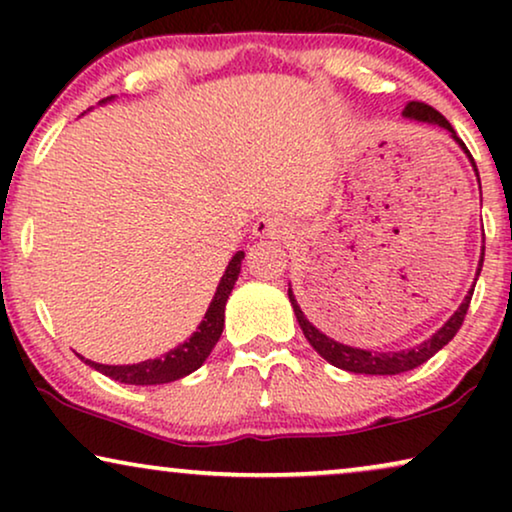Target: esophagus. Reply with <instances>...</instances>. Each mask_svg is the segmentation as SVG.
I'll return each mask as SVG.
<instances>
[{"label":"esophagus","instance_id":"obj_1","mask_svg":"<svg viewBox=\"0 0 512 512\" xmlns=\"http://www.w3.org/2000/svg\"><path fill=\"white\" fill-rule=\"evenodd\" d=\"M291 223L284 219L282 214H263L258 216L254 223L256 237H270V240H279V237L289 235Z\"/></svg>","mask_w":512,"mask_h":512}]
</instances>
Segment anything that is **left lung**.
Masks as SVG:
<instances>
[{
	"label": "left lung",
	"instance_id": "1",
	"mask_svg": "<svg viewBox=\"0 0 512 512\" xmlns=\"http://www.w3.org/2000/svg\"><path fill=\"white\" fill-rule=\"evenodd\" d=\"M403 116L410 118V121L429 123V125H438V128H445L452 135L454 142H457L461 149L466 151V156L471 158V163H473V156L468 153L466 144L457 137V132H454L450 121H447L443 114H438L436 109L429 107V104L410 102L408 107L403 109ZM473 170H475V174H478V167H475V163H473ZM478 181H480V177H478ZM482 261H485V251H482L478 272H475V275H480ZM471 298H473V289L466 293L464 303H461L459 310L445 321L443 328H438V331L433 333L429 340H424L422 345H417L412 349H401V352H370V349L342 345V342H335L333 338H328L326 333H321L319 328L305 317L303 310H300L298 300H296V296H293V291L289 286V300H291L293 312H296V319H298L300 328H303L307 342H310V345L317 349V354L324 356L328 363H333L335 368L349 370V373H361V375H398V373H408V370L422 366V363L429 361L433 354L440 352V349H443L447 342L457 335L461 324H464V317L468 312V305H471Z\"/></svg>",
	"mask_w": 512,
	"mask_h": 512
}]
</instances>
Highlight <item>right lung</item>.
<instances>
[{
	"label": "right lung",
	"mask_w": 512,
	"mask_h": 512,
	"mask_svg": "<svg viewBox=\"0 0 512 512\" xmlns=\"http://www.w3.org/2000/svg\"><path fill=\"white\" fill-rule=\"evenodd\" d=\"M111 100V97H107ZM102 100V102H107ZM244 251H237V254L230 258L226 272H223L219 286H216V293L209 303L205 319L200 321L198 331H195L191 338H188L184 345L170 349V352L160 356V359H149L142 363H132V366H104V363H95L88 359H81L88 363L90 368L100 370L102 375L111 377V380L123 382V384H165L181 380V377L191 375L193 370H198L202 363L207 361L209 352H212L216 342H219L223 333V317H226V300L233 291L237 282V275H240Z\"/></svg>",
	"instance_id": "obj_1"
}]
</instances>
